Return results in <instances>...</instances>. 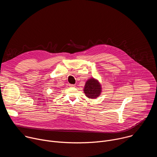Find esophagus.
<instances>
[{"label":"esophagus","instance_id":"34e87169","mask_svg":"<svg viewBox=\"0 0 157 157\" xmlns=\"http://www.w3.org/2000/svg\"><path fill=\"white\" fill-rule=\"evenodd\" d=\"M69 86H70V87H75V84H69Z\"/></svg>","mask_w":157,"mask_h":157}]
</instances>
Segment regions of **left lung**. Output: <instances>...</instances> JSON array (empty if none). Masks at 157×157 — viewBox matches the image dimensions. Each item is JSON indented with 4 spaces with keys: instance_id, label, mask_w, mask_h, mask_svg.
<instances>
[{
    "instance_id": "left-lung-1",
    "label": "left lung",
    "mask_w": 157,
    "mask_h": 157,
    "mask_svg": "<svg viewBox=\"0 0 157 157\" xmlns=\"http://www.w3.org/2000/svg\"><path fill=\"white\" fill-rule=\"evenodd\" d=\"M102 87L100 82L94 78L89 79L84 86V93L90 99H96L100 96Z\"/></svg>"
}]
</instances>
